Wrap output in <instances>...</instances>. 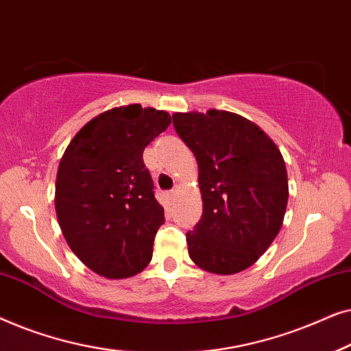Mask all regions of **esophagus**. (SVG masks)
<instances>
[{
    "mask_svg": "<svg viewBox=\"0 0 351 351\" xmlns=\"http://www.w3.org/2000/svg\"><path fill=\"white\" fill-rule=\"evenodd\" d=\"M177 191H179V185H176L174 189H172V190L169 191V196H176V195H177Z\"/></svg>",
    "mask_w": 351,
    "mask_h": 351,
    "instance_id": "esophagus-1",
    "label": "esophagus"
}]
</instances>
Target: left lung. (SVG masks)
I'll list each match as a JSON object with an SVG mask.
<instances>
[{"mask_svg": "<svg viewBox=\"0 0 351 351\" xmlns=\"http://www.w3.org/2000/svg\"><path fill=\"white\" fill-rule=\"evenodd\" d=\"M198 161L203 215L186 233L201 270L233 275L254 265L285 220L289 186L280 148L247 118L225 110L174 113Z\"/></svg>", "mask_w": 351, "mask_h": 351, "instance_id": "left-lung-1", "label": "left lung"}]
</instances>
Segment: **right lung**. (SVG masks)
Masks as SVG:
<instances>
[{
	"label": "right lung",
	"mask_w": 351,
	"mask_h": 351,
	"mask_svg": "<svg viewBox=\"0 0 351 351\" xmlns=\"http://www.w3.org/2000/svg\"><path fill=\"white\" fill-rule=\"evenodd\" d=\"M169 124L165 110L123 105L86 123L62 156L57 220L75 256L100 276H134L152 261L165 209L142 153Z\"/></svg>",
	"instance_id": "1"
}]
</instances>
